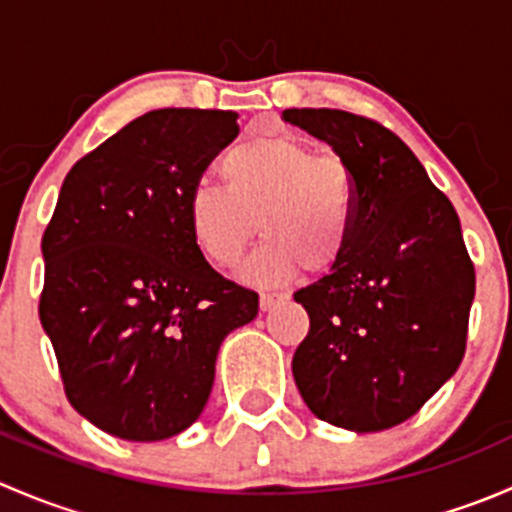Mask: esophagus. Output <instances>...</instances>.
Wrapping results in <instances>:
<instances>
[{
	"label": "esophagus",
	"mask_w": 512,
	"mask_h": 512,
	"mask_svg": "<svg viewBox=\"0 0 512 512\" xmlns=\"http://www.w3.org/2000/svg\"><path fill=\"white\" fill-rule=\"evenodd\" d=\"M287 294H262L260 297V309L262 312H270L272 307H277L280 302H285Z\"/></svg>",
	"instance_id": "obj_1"
}]
</instances>
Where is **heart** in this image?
Instances as JSON below:
<instances>
[{"mask_svg":"<svg viewBox=\"0 0 512 512\" xmlns=\"http://www.w3.org/2000/svg\"><path fill=\"white\" fill-rule=\"evenodd\" d=\"M227 188L198 183L185 218L200 255L232 267L257 232L267 240L242 265L250 285L272 287L299 270H334L347 255L356 223V183L337 156H317L285 133H260L232 143L220 160Z\"/></svg>","mask_w":512,"mask_h":512,"instance_id":"obj_1","label":"heart"}]
</instances>
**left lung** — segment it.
<instances>
[{"label":"left lung","mask_w":512,"mask_h":512,"mask_svg":"<svg viewBox=\"0 0 512 512\" xmlns=\"http://www.w3.org/2000/svg\"><path fill=\"white\" fill-rule=\"evenodd\" d=\"M282 121L332 146L356 183L347 255L294 292L309 314L294 384L322 421L386 431L414 416L466 354L476 272L461 220L411 148L379 123L337 108H289Z\"/></svg>","instance_id":"left-lung-1"}]
</instances>
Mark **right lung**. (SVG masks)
I'll return each mask as SVG.
<instances>
[{
	"label": "right lung",
	"mask_w": 512,
	"mask_h": 512,
	"mask_svg": "<svg viewBox=\"0 0 512 512\" xmlns=\"http://www.w3.org/2000/svg\"><path fill=\"white\" fill-rule=\"evenodd\" d=\"M240 133L235 111L158 108L66 175L41 240V327L71 406L126 441H163L208 404L220 344L260 299L208 265L188 193Z\"/></svg>",
	"instance_id": "1"
}]
</instances>
